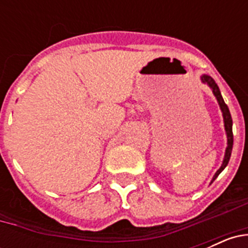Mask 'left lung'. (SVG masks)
Returning <instances> with one entry per match:
<instances>
[{"mask_svg": "<svg viewBox=\"0 0 248 248\" xmlns=\"http://www.w3.org/2000/svg\"><path fill=\"white\" fill-rule=\"evenodd\" d=\"M201 82H202L203 84L209 85L210 88H211L212 93H214V95L216 97V99H217L218 105H220V109H221V111H222L223 126H225V131H226V137H227V148H226V150H225V156H223L222 164H221L220 169H218L217 171L215 172L214 177H212V180H211V183H212V181H214L215 179H216V177L221 174V171H222L223 169L226 168L227 164H229V161H230V157H231L232 145H233V134H232V118H231V114H230L229 107L226 105V103L223 102V98H222V95H221V92H220V89H218V85L215 83V80L212 79L211 77L207 76V74H202V76H201Z\"/></svg>", "mask_w": 248, "mask_h": 248, "instance_id": "obj_1", "label": "left lung"}]
</instances>
